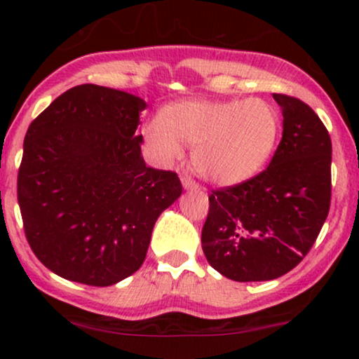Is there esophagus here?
I'll return each instance as SVG.
<instances>
[{
  "label": "esophagus",
  "instance_id": "esophagus-1",
  "mask_svg": "<svg viewBox=\"0 0 359 359\" xmlns=\"http://www.w3.org/2000/svg\"><path fill=\"white\" fill-rule=\"evenodd\" d=\"M180 180H182V185H184L185 191H196V189H199V184H197L194 179H191V177L184 175Z\"/></svg>",
  "mask_w": 359,
  "mask_h": 359
}]
</instances>
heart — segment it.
Masks as SVG:
<instances>
[{"label": "heart", "mask_w": 359, "mask_h": 359, "mask_svg": "<svg viewBox=\"0 0 359 359\" xmlns=\"http://www.w3.org/2000/svg\"><path fill=\"white\" fill-rule=\"evenodd\" d=\"M282 133L273 102L250 100H185L168 102L143 128L156 162L168 165L194 145L196 172L216 185H236L258 175L270 162Z\"/></svg>", "instance_id": "1"}]
</instances>
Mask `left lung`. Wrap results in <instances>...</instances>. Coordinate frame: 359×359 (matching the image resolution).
Instances as JSON below:
<instances>
[{
  "mask_svg": "<svg viewBox=\"0 0 359 359\" xmlns=\"http://www.w3.org/2000/svg\"><path fill=\"white\" fill-rule=\"evenodd\" d=\"M283 133L270 165L209 196L203 250L209 265L236 282L285 275L312 248L331 205V137L311 106L273 94Z\"/></svg>",
  "mask_w": 359,
  "mask_h": 359,
  "instance_id": "1",
  "label": "left lung"
}]
</instances>
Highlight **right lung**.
<instances>
[{
    "label": "right lung",
    "mask_w": 359,
    "mask_h": 359,
    "mask_svg": "<svg viewBox=\"0 0 359 359\" xmlns=\"http://www.w3.org/2000/svg\"><path fill=\"white\" fill-rule=\"evenodd\" d=\"M142 97L82 84L28 126L18 170L23 229L62 278L108 287L142 266L155 221L182 194L172 170L147 167Z\"/></svg>",
    "instance_id": "obj_1"
}]
</instances>
